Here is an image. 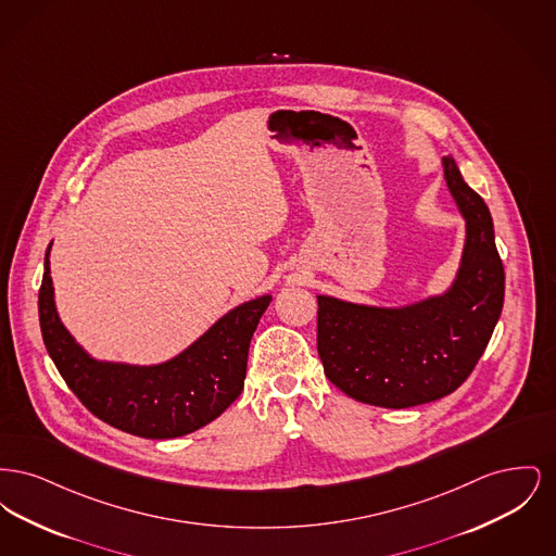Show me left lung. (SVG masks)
Listing matches in <instances>:
<instances>
[{"instance_id":"8db88e82","label":"left lung","mask_w":556,"mask_h":556,"mask_svg":"<svg viewBox=\"0 0 556 556\" xmlns=\"http://www.w3.org/2000/svg\"><path fill=\"white\" fill-rule=\"evenodd\" d=\"M444 179L465 218V248L448 290L406 306L317 295L325 375L358 402L408 408L452 394L476 369L504 304V266L485 202L452 156Z\"/></svg>"}]
</instances>
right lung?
<instances>
[{"instance_id":"obj_1","label":"right lung","mask_w":556,"mask_h":556,"mask_svg":"<svg viewBox=\"0 0 556 556\" xmlns=\"http://www.w3.org/2000/svg\"><path fill=\"white\" fill-rule=\"evenodd\" d=\"M46 252L39 290L43 344L66 386L104 424L148 440L187 435L223 415L243 390L250 340L270 295L231 308L184 352L159 365L93 358L58 317Z\"/></svg>"}]
</instances>
